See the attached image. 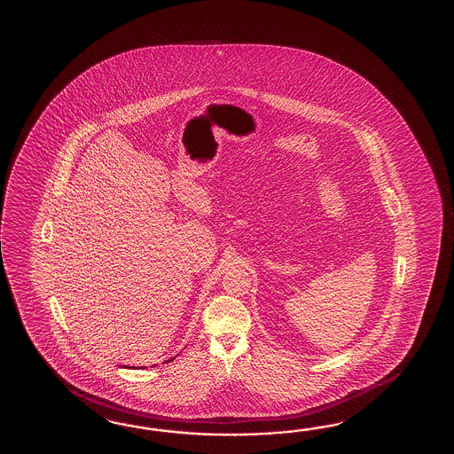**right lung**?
<instances>
[{
  "mask_svg": "<svg viewBox=\"0 0 454 454\" xmlns=\"http://www.w3.org/2000/svg\"><path fill=\"white\" fill-rule=\"evenodd\" d=\"M171 361H173V359H169V361H167V362H171Z\"/></svg>",
  "mask_w": 454,
  "mask_h": 454,
  "instance_id": "1",
  "label": "right lung"
}]
</instances>
